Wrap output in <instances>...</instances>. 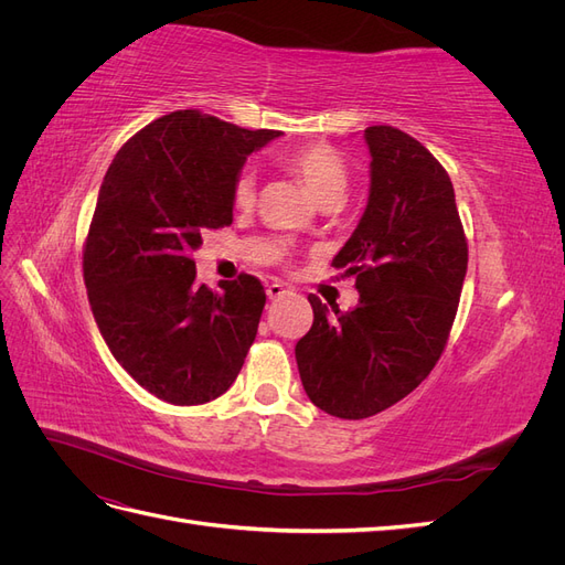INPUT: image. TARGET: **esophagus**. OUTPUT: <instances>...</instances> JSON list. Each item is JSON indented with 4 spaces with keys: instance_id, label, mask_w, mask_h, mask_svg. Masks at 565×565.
Listing matches in <instances>:
<instances>
[{
    "instance_id": "obj_1",
    "label": "esophagus",
    "mask_w": 565,
    "mask_h": 565,
    "mask_svg": "<svg viewBox=\"0 0 565 565\" xmlns=\"http://www.w3.org/2000/svg\"><path fill=\"white\" fill-rule=\"evenodd\" d=\"M287 292H289V289H285L280 282H270V285H266V297H268L270 301H276V299L285 297Z\"/></svg>"
}]
</instances>
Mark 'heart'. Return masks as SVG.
<instances>
[{
  "instance_id": "b5f03b06",
  "label": "heart",
  "mask_w": 565,
  "mask_h": 565,
  "mask_svg": "<svg viewBox=\"0 0 565 565\" xmlns=\"http://www.w3.org/2000/svg\"><path fill=\"white\" fill-rule=\"evenodd\" d=\"M287 167L301 179L303 188L309 195L322 204L330 200H344L347 185H349V172L347 164L337 152L328 146H309L301 148L287 158ZM256 195V177L252 169H245L241 177L235 179L233 185V202L235 207H252Z\"/></svg>"
}]
</instances>
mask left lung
Segmentation results:
<instances>
[{
    "instance_id": "8db88e82",
    "label": "left lung",
    "mask_w": 565,
    "mask_h": 565,
    "mask_svg": "<svg viewBox=\"0 0 565 565\" xmlns=\"http://www.w3.org/2000/svg\"><path fill=\"white\" fill-rule=\"evenodd\" d=\"M370 195L332 259L355 276L358 306L309 297L313 324L295 347L311 403L365 419L417 388L440 358L467 276V241L446 169L413 136L367 127Z\"/></svg>"
}]
</instances>
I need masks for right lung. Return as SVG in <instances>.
Segmentation results:
<instances>
[{"label": "right lung", "mask_w": 565, "mask_h": 565, "mask_svg": "<svg viewBox=\"0 0 565 565\" xmlns=\"http://www.w3.org/2000/svg\"><path fill=\"white\" fill-rule=\"evenodd\" d=\"M278 136L177 110L131 136L100 183L84 247L92 313L115 361L160 401L210 403L245 363L264 285L243 273L212 292L191 254L231 224L245 160Z\"/></svg>", "instance_id": "1"}]
</instances>
